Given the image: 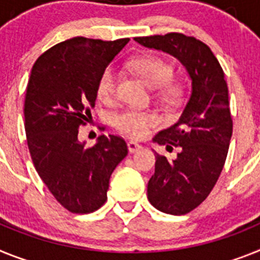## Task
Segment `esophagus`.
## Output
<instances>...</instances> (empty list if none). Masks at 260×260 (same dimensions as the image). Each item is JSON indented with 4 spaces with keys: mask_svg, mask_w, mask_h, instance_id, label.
<instances>
[{
    "mask_svg": "<svg viewBox=\"0 0 260 260\" xmlns=\"http://www.w3.org/2000/svg\"><path fill=\"white\" fill-rule=\"evenodd\" d=\"M141 148H143V146L140 145V144L135 143V141H129V143H128V149H129L131 153L137 152V150H140Z\"/></svg>",
    "mask_w": 260,
    "mask_h": 260,
    "instance_id": "esophagus-1",
    "label": "esophagus"
}]
</instances>
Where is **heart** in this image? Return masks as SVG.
<instances>
[{"mask_svg":"<svg viewBox=\"0 0 260 260\" xmlns=\"http://www.w3.org/2000/svg\"><path fill=\"white\" fill-rule=\"evenodd\" d=\"M131 68L139 74L149 86L158 87V95L168 101L179 99L183 86L177 81H171L174 68L159 56L141 55L131 61ZM117 74L114 67H107L99 74L96 81V96L102 102H111L116 95ZM159 123V116L154 111H144L136 108H125L112 116V124L117 131L132 139H141L149 129Z\"/></svg>","mask_w":260,"mask_h":260,"instance_id":"1","label":"heart"}]
</instances>
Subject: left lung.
Segmentation results:
<instances>
[{"mask_svg": "<svg viewBox=\"0 0 260 260\" xmlns=\"http://www.w3.org/2000/svg\"><path fill=\"white\" fill-rule=\"evenodd\" d=\"M148 48L168 52L186 67L192 89L179 120L155 135L159 145L180 148L177 158L155 153L148 183L150 204L164 213L186 214L211 193L226 161L233 120L224 71L205 43L180 32L135 38Z\"/></svg>", "mask_w": 260, "mask_h": 260, "instance_id": "obj_1", "label": "left lung"}]
</instances>
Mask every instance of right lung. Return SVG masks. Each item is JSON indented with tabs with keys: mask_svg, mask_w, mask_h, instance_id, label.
Wrapping results in <instances>:
<instances>
[{
	"mask_svg": "<svg viewBox=\"0 0 260 260\" xmlns=\"http://www.w3.org/2000/svg\"><path fill=\"white\" fill-rule=\"evenodd\" d=\"M128 42L77 36L47 49L31 69L23 110L27 145L49 192L72 213L105 204L112 171L128 154L115 135L99 136L90 148L78 141L95 105L99 74Z\"/></svg>",
	"mask_w": 260,
	"mask_h": 260,
	"instance_id": "right-lung-1",
	"label": "right lung"
}]
</instances>
